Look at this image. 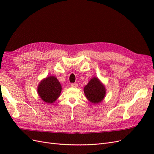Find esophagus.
<instances>
[{
  "label": "esophagus",
  "mask_w": 154,
  "mask_h": 154,
  "mask_svg": "<svg viewBox=\"0 0 154 154\" xmlns=\"http://www.w3.org/2000/svg\"><path fill=\"white\" fill-rule=\"evenodd\" d=\"M71 86L72 87H74V88H76V87H78V83H71Z\"/></svg>",
  "instance_id": "obj_1"
}]
</instances>
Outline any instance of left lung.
Segmentation results:
<instances>
[{
	"label": "left lung",
	"mask_w": 154,
	"mask_h": 154,
	"mask_svg": "<svg viewBox=\"0 0 154 154\" xmlns=\"http://www.w3.org/2000/svg\"><path fill=\"white\" fill-rule=\"evenodd\" d=\"M83 91L87 98L94 103H98L103 100L106 92L105 87L96 78L91 79Z\"/></svg>",
	"instance_id": "left-lung-1"
}]
</instances>
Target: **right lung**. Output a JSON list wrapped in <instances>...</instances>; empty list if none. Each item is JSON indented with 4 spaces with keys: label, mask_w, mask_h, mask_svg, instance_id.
Returning a JSON list of instances; mask_svg holds the SVG:
<instances>
[{
    "label": "right lung",
    "mask_w": 154,
    "mask_h": 154,
    "mask_svg": "<svg viewBox=\"0 0 154 154\" xmlns=\"http://www.w3.org/2000/svg\"><path fill=\"white\" fill-rule=\"evenodd\" d=\"M61 91V84L54 76L46 78L40 83L38 87V93L42 100L48 103L57 100Z\"/></svg>",
    "instance_id": "1"
}]
</instances>
